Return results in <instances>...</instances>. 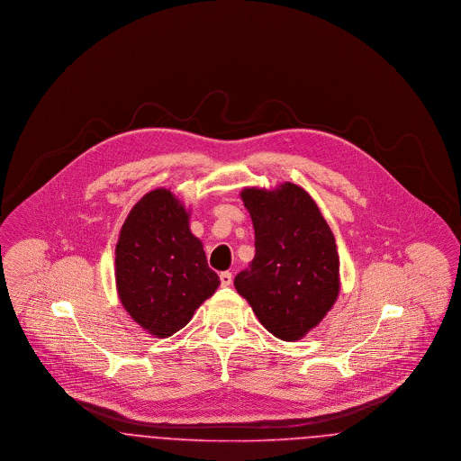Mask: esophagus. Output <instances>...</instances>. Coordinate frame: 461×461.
I'll return each instance as SVG.
<instances>
[{
    "label": "esophagus",
    "mask_w": 461,
    "mask_h": 461,
    "mask_svg": "<svg viewBox=\"0 0 461 461\" xmlns=\"http://www.w3.org/2000/svg\"><path fill=\"white\" fill-rule=\"evenodd\" d=\"M221 278V285L222 286H230L231 285V282H233V276H231V273L230 271H222L220 275Z\"/></svg>",
    "instance_id": "34e87169"
}]
</instances>
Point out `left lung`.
I'll return each instance as SVG.
<instances>
[{"instance_id": "1", "label": "left lung", "mask_w": 461, "mask_h": 461, "mask_svg": "<svg viewBox=\"0 0 461 461\" xmlns=\"http://www.w3.org/2000/svg\"><path fill=\"white\" fill-rule=\"evenodd\" d=\"M241 200L256 233V256L235 288L275 337L294 342L314 329L340 290L339 254L329 222L304 188H245Z\"/></svg>"}]
</instances>
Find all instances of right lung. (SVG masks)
<instances>
[{
	"label": "right lung",
	"instance_id": "1",
	"mask_svg": "<svg viewBox=\"0 0 461 461\" xmlns=\"http://www.w3.org/2000/svg\"><path fill=\"white\" fill-rule=\"evenodd\" d=\"M188 220L173 192L157 188L132 207L115 245L119 299L158 339L183 329L221 284Z\"/></svg>",
	"mask_w": 461,
	"mask_h": 461
}]
</instances>
